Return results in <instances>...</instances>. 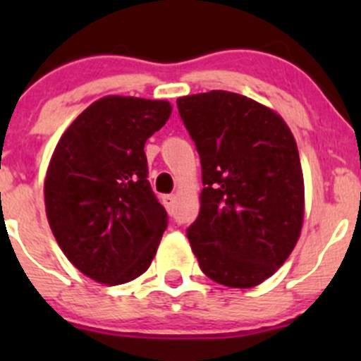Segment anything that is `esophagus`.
Returning a JSON list of instances; mask_svg holds the SVG:
<instances>
[{"label":"esophagus","mask_w":361,"mask_h":361,"mask_svg":"<svg viewBox=\"0 0 361 361\" xmlns=\"http://www.w3.org/2000/svg\"><path fill=\"white\" fill-rule=\"evenodd\" d=\"M174 202H176V197H174V195H164L162 197V204L166 206V209L169 211V213H173Z\"/></svg>","instance_id":"obj_1"}]
</instances>
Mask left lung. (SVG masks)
<instances>
[{"instance_id":"1","label":"left lung","mask_w":361,"mask_h":361,"mask_svg":"<svg viewBox=\"0 0 361 361\" xmlns=\"http://www.w3.org/2000/svg\"><path fill=\"white\" fill-rule=\"evenodd\" d=\"M201 157V211L187 235L201 271L253 288L290 257L304 224V174L279 113L227 90L178 97Z\"/></svg>"}]
</instances>
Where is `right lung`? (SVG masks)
<instances>
[{
	"label": "right lung",
	"instance_id": "obj_1",
	"mask_svg": "<svg viewBox=\"0 0 361 361\" xmlns=\"http://www.w3.org/2000/svg\"><path fill=\"white\" fill-rule=\"evenodd\" d=\"M169 101L106 96L64 130L45 174L49 225L87 278L123 285L154 260L167 213L148 183L145 143L171 116Z\"/></svg>",
	"mask_w": 361,
	"mask_h": 361
}]
</instances>
